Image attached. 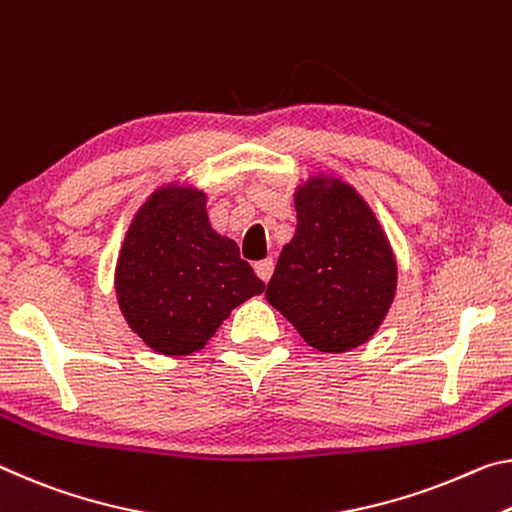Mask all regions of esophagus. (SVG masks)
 <instances>
[{
  "mask_svg": "<svg viewBox=\"0 0 512 512\" xmlns=\"http://www.w3.org/2000/svg\"><path fill=\"white\" fill-rule=\"evenodd\" d=\"M273 269H275V264H273V259H271V257L259 259V262H255V273L259 275V280H264V282H269V280H271Z\"/></svg>",
  "mask_w": 512,
  "mask_h": 512,
  "instance_id": "34e87169",
  "label": "esophagus"
}]
</instances>
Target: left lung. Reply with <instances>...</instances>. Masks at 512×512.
<instances>
[{"mask_svg": "<svg viewBox=\"0 0 512 512\" xmlns=\"http://www.w3.org/2000/svg\"><path fill=\"white\" fill-rule=\"evenodd\" d=\"M296 234L266 300L321 353L353 351L376 335L396 296L394 250L355 186L314 173L294 191Z\"/></svg>", "mask_w": 512, "mask_h": 512, "instance_id": "obj_1", "label": "left lung"}]
</instances>
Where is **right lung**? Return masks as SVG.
<instances>
[{
    "label": "right lung",
    "mask_w": 512,
    "mask_h": 512,
    "mask_svg": "<svg viewBox=\"0 0 512 512\" xmlns=\"http://www.w3.org/2000/svg\"><path fill=\"white\" fill-rule=\"evenodd\" d=\"M116 298L127 326L170 358L198 353L264 282L239 246L207 218V193L161 184L139 207L116 262Z\"/></svg>",
    "instance_id": "right-lung-1"
}]
</instances>
